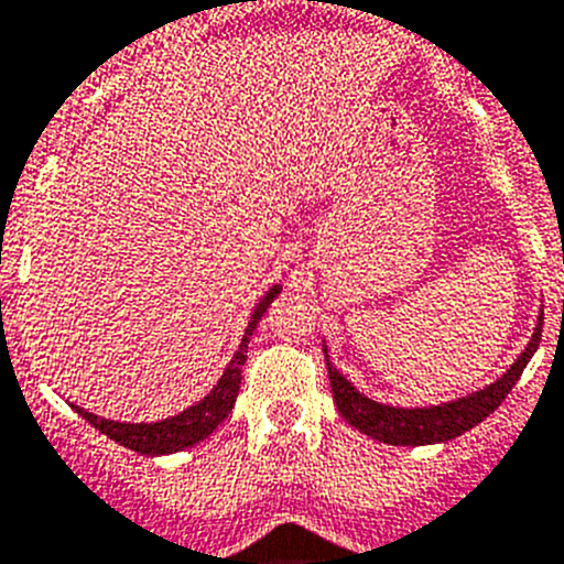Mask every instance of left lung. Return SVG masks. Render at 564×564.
Here are the masks:
<instances>
[{
    "mask_svg": "<svg viewBox=\"0 0 564 564\" xmlns=\"http://www.w3.org/2000/svg\"><path fill=\"white\" fill-rule=\"evenodd\" d=\"M540 340L542 315L540 323H536V329H533V337L528 340L525 351L517 357V364H513L506 375L499 377L497 383L486 386L482 391H474L468 398L454 400V403L429 405V409H394V405L375 403V400H369L366 394H360V391L332 366L329 355H326V369H329L332 380V398H335L337 411L349 420V425H355L357 431L369 434L371 440H380V443L389 445L448 443V440L459 437V434H465V431L474 429L477 423H482V420L511 394V389L517 386L519 375H522V369H525L528 360L533 357Z\"/></svg>",
    "mask_w": 564,
    "mask_h": 564,
    "instance_id": "left-lung-1",
    "label": "left lung"
}]
</instances>
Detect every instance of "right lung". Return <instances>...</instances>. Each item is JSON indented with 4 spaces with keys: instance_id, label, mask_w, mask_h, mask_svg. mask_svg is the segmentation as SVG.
Returning a JSON list of instances; mask_svg holds the SVG:
<instances>
[{
    "instance_id": "obj_1",
    "label": "right lung",
    "mask_w": 564,
    "mask_h": 564,
    "mask_svg": "<svg viewBox=\"0 0 564 564\" xmlns=\"http://www.w3.org/2000/svg\"><path fill=\"white\" fill-rule=\"evenodd\" d=\"M278 292H281V286H272L267 295H263V301L254 306L247 332H243L241 346H238L235 357L229 360L227 371L221 375L218 386H215L200 403L189 405L187 411H181V414H175V417L170 420H161V423H112V420L96 417V414L78 409V405H73V409H76L93 429H99L101 434H107V437L116 440L119 445H124L130 452L147 454V457L184 452L189 445L207 440L209 434L229 417V411H232L238 389H241L243 364H247V343L249 337H252L258 321L263 317V312L269 310V303L278 297Z\"/></svg>"
}]
</instances>
